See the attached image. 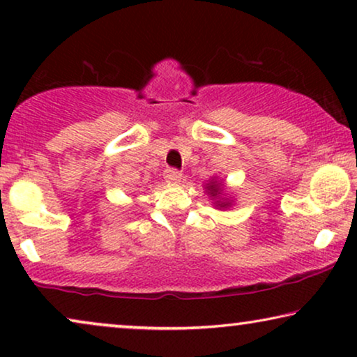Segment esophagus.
<instances>
[{
    "label": "esophagus",
    "instance_id": "esophagus-1",
    "mask_svg": "<svg viewBox=\"0 0 357 357\" xmlns=\"http://www.w3.org/2000/svg\"><path fill=\"white\" fill-rule=\"evenodd\" d=\"M165 180L170 183H178L182 180V172H178L177 169H167L165 170Z\"/></svg>",
    "mask_w": 357,
    "mask_h": 357
}]
</instances>
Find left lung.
Segmentation results:
<instances>
[{"instance_id": "8db88e82", "label": "left lung", "mask_w": 357, "mask_h": 357, "mask_svg": "<svg viewBox=\"0 0 357 357\" xmlns=\"http://www.w3.org/2000/svg\"><path fill=\"white\" fill-rule=\"evenodd\" d=\"M208 190H209V193H211V197H219V195H221V187L214 182L211 185H208ZM221 206H227V203L226 204L221 203Z\"/></svg>"}]
</instances>
